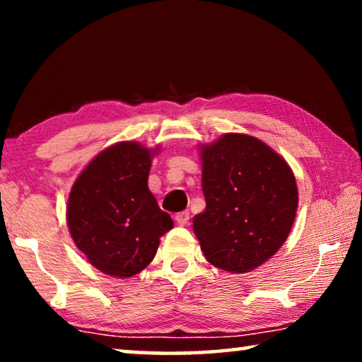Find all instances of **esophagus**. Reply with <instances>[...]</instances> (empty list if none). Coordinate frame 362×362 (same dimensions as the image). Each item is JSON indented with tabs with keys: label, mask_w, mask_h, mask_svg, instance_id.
Here are the masks:
<instances>
[{
	"label": "esophagus",
	"mask_w": 362,
	"mask_h": 362,
	"mask_svg": "<svg viewBox=\"0 0 362 362\" xmlns=\"http://www.w3.org/2000/svg\"><path fill=\"white\" fill-rule=\"evenodd\" d=\"M175 222L179 223V225H182V226L188 225V222H189V212H188V211H183V212L177 214V216H175Z\"/></svg>",
	"instance_id": "esophagus-1"
}]
</instances>
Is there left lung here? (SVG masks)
Returning <instances> with one entry per match:
<instances>
[{
    "mask_svg": "<svg viewBox=\"0 0 362 362\" xmlns=\"http://www.w3.org/2000/svg\"><path fill=\"white\" fill-rule=\"evenodd\" d=\"M206 209L193 230L207 262L246 273L278 252L296 218V177L276 151L246 134L201 146Z\"/></svg>",
    "mask_w": 362,
    "mask_h": 362,
    "instance_id": "1",
    "label": "left lung"
}]
</instances>
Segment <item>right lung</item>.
<instances>
[{"label":"right lung","instance_id":"right-lung-1","mask_svg":"<svg viewBox=\"0 0 362 362\" xmlns=\"http://www.w3.org/2000/svg\"><path fill=\"white\" fill-rule=\"evenodd\" d=\"M156 150L119 142L99 153L73 185L66 222L89 263L115 278H131L155 257L174 226L148 189Z\"/></svg>","mask_w":362,"mask_h":362}]
</instances>
